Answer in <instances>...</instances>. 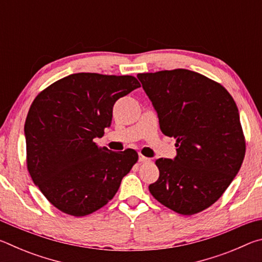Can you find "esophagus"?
<instances>
[{
	"instance_id": "obj_1",
	"label": "esophagus",
	"mask_w": 262,
	"mask_h": 262,
	"mask_svg": "<svg viewBox=\"0 0 262 262\" xmlns=\"http://www.w3.org/2000/svg\"><path fill=\"white\" fill-rule=\"evenodd\" d=\"M139 162H141V163H149L150 162V158L144 157L143 155H140V156H139Z\"/></svg>"
}]
</instances>
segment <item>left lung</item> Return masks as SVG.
<instances>
[{
    "label": "left lung",
    "instance_id": "obj_1",
    "mask_svg": "<svg viewBox=\"0 0 262 262\" xmlns=\"http://www.w3.org/2000/svg\"><path fill=\"white\" fill-rule=\"evenodd\" d=\"M164 135L174 137L177 157L159 158L152 196L181 215L219 200L241 168L246 141L237 105L227 89L187 69L139 74Z\"/></svg>",
    "mask_w": 262,
    "mask_h": 262
}]
</instances>
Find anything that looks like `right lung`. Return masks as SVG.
<instances>
[{
	"label": "right lung",
	"mask_w": 262,
	"mask_h": 262,
	"mask_svg": "<svg viewBox=\"0 0 262 262\" xmlns=\"http://www.w3.org/2000/svg\"><path fill=\"white\" fill-rule=\"evenodd\" d=\"M141 84L123 75L78 73L35 97L25 121L26 166L53 206L82 217L107 205L139 159L94 141L112 123L113 105Z\"/></svg>",
	"instance_id": "1"
}]
</instances>
